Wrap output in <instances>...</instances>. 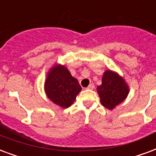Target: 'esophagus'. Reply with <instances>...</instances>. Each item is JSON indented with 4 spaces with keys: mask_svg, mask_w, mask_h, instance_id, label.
<instances>
[{
    "mask_svg": "<svg viewBox=\"0 0 156 156\" xmlns=\"http://www.w3.org/2000/svg\"><path fill=\"white\" fill-rule=\"evenodd\" d=\"M94 87H95V86H94V84L93 83H91L90 85H89L87 87V89H90V90H93Z\"/></svg>",
    "mask_w": 156,
    "mask_h": 156,
    "instance_id": "34e87169",
    "label": "esophagus"
}]
</instances>
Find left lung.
I'll return each instance as SVG.
<instances>
[{"label":"left lung","mask_w":156,"mask_h":156,"mask_svg":"<svg viewBox=\"0 0 156 156\" xmlns=\"http://www.w3.org/2000/svg\"><path fill=\"white\" fill-rule=\"evenodd\" d=\"M101 103L105 108L113 110L128 97L129 88L121 76L111 70H106L102 77V83L97 87Z\"/></svg>","instance_id":"obj_1"}]
</instances>
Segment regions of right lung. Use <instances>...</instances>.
<instances>
[{
	"instance_id": "obj_1",
	"label": "right lung",
	"mask_w": 156,
	"mask_h": 156,
	"mask_svg": "<svg viewBox=\"0 0 156 156\" xmlns=\"http://www.w3.org/2000/svg\"><path fill=\"white\" fill-rule=\"evenodd\" d=\"M82 90L78 81L64 65H56L49 70L45 82L47 97L55 105L68 108Z\"/></svg>"
}]
</instances>
